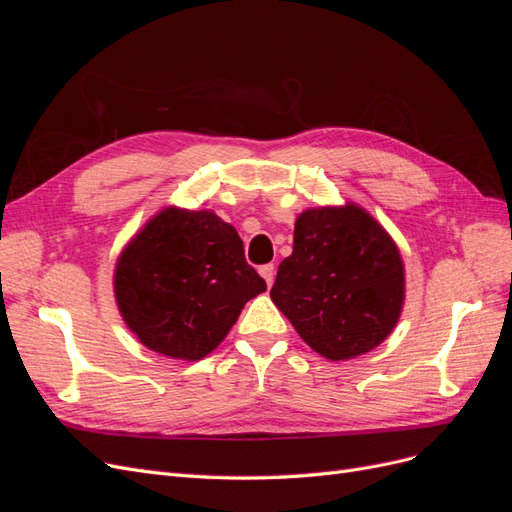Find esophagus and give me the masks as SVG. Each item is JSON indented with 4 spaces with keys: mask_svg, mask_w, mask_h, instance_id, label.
Wrapping results in <instances>:
<instances>
[{
    "mask_svg": "<svg viewBox=\"0 0 512 512\" xmlns=\"http://www.w3.org/2000/svg\"><path fill=\"white\" fill-rule=\"evenodd\" d=\"M258 271H260V275H262V277H265L267 286H271V284H273V280H275V267H273V265H262Z\"/></svg>",
    "mask_w": 512,
    "mask_h": 512,
    "instance_id": "obj_1",
    "label": "esophagus"
}]
</instances>
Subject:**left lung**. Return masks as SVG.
I'll use <instances>...</instances> for the list:
<instances>
[{
	"instance_id": "obj_1",
	"label": "left lung",
	"mask_w": 512,
	"mask_h": 512,
	"mask_svg": "<svg viewBox=\"0 0 512 512\" xmlns=\"http://www.w3.org/2000/svg\"><path fill=\"white\" fill-rule=\"evenodd\" d=\"M271 299L307 346L331 361L352 359L393 331L404 265L393 239L361 207L307 209Z\"/></svg>"
}]
</instances>
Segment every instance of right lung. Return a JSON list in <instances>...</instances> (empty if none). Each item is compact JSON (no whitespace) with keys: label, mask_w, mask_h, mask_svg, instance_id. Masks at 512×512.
I'll list each match as a JSON object with an SVG mask.
<instances>
[{"label":"right lung","mask_w":512,"mask_h":512,"mask_svg":"<svg viewBox=\"0 0 512 512\" xmlns=\"http://www.w3.org/2000/svg\"><path fill=\"white\" fill-rule=\"evenodd\" d=\"M265 290L237 230L211 211H162L115 271V297L130 331L147 348L185 361L207 356L243 305Z\"/></svg>","instance_id":"right-lung-1"}]
</instances>
